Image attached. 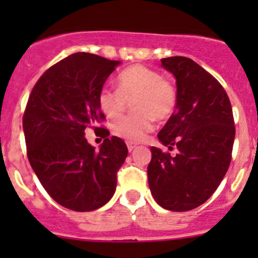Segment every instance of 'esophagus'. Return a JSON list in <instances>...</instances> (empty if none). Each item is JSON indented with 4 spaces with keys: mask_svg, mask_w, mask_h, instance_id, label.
Wrapping results in <instances>:
<instances>
[{
    "mask_svg": "<svg viewBox=\"0 0 258 258\" xmlns=\"http://www.w3.org/2000/svg\"><path fill=\"white\" fill-rule=\"evenodd\" d=\"M136 147H137L136 144H132V142H127V148H128L130 152H132V151H134Z\"/></svg>",
    "mask_w": 258,
    "mask_h": 258,
    "instance_id": "obj_1",
    "label": "esophagus"
}]
</instances>
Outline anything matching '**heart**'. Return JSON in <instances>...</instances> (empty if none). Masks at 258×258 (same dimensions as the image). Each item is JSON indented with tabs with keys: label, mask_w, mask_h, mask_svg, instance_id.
I'll list each match as a JSON object with an SVG mask.
<instances>
[{
	"label": "heart",
	"mask_w": 258,
	"mask_h": 258,
	"mask_svg": "<svg viewBox=\"0 0 258 258\" xmlns=\"http://www.w3.org/2000/svg\"><path fill=\"white\" fill-rule=\"evenodd\" d=\"M132 99V111L136 113L114 122L112 132L134 144L144 141L153 130L155 119L165 121L172 116L177 106V91L155 70L134 64L118 75L117 90L106 86L101 88L97 102L100 110L114 119L123 113L127 101Z\"/></svg>",
	"instance_id": "b5f03b06"
}]
</instances>
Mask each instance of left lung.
Instances as JSON below:
<instances>
[{"mask_svg":"<svg viewBox=\"0 0 258 258\" xmlns=\"http://www.w3.org/2000/svg\"><path fill=\"white\" fill-rule=\"evenodd\" d=\"M175 76L177 106L158 134L162 145L177 155L151 147L148 186L161 207L176 212L194 210L212 196L231 162L235 122L230 98L206 70L182 56L161 59Z\"/></svg>","mask_w":258,"mask_h":258,"instance_id":"left-lung-1","label":"left lung"}]
</instances>
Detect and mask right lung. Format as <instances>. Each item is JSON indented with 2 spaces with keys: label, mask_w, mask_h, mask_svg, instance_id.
Returning <instances> with one entry per match:
<instances>
[{
  "label": "right lung",
  "mask_w": 258,
  "mask_h": 258,
  "mask_svg": "<svg viewBox=\"0 0 258 258\" xmlns=\"http://www.w3.org/2000/svg\"><path fill=\"white\" fill-rule=\"evenodd\" d=\"M119 63L77 52L49 67L28 97L23 114L28 161L49 196L69 210H97L116 191L128 150L96 123L105 119L98 92ZM88 126L105 139L98 151L85 140Z\"/></svg>",
  "instance_id": "right-lung-1"
}]
</instances>
